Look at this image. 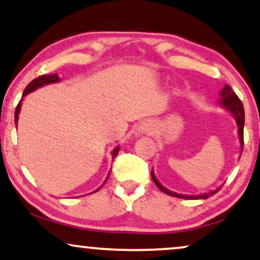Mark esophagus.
Returning a JSON list of instances; mask_svg holds the SVG:
<instances>
[{"label":"esophagus","mask_w":260,"mask_h":260,"mask_svg":"<svg viewBox=\"0 0 260 260\" xmlns=\"http://www.w3.org/2000/svg\"><path fill=\"white\" fill-rule=\"evenodd\" d=\"M141 130H142V131H146V133H147V131L149 130V127H148V124H143V125L141 126Z\"/></svg>","instance_id":"obj_1"}]
</instances>
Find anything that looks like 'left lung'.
<instances>
[{
    "label": "left lung",
    "mask_w": 260,
    "mask_h": 260,
    "mask_svg": "<svg viewBox=\"0 0 260 260\" xmlns=\"http://www.w3.org/2000/svg\"><path fill=\"white\" fill-rule=\"evenodd\" d=\"M221 104L224 107L231 111L232 113L234 114L235 118H237V123H238V127H239V137H240V144H241V151L242 148H244V125H245V112H244V106H242L241 100L239 99V96L235 94L233 89L231 88L228 85L224 86V88L221 90ZM151 178H153L155 185L160 188L161 191L165 192L166 194H170V196L173 197H178V198H184V200H207L212 194H215L216 192L220 190H215L209 192V193H204V194H200V196H184V194H178L174 193V192L168 191L167 188H165L162 185H161L159 181L156 180V178L154 177L153 172H151Z\"/></svg>",
    "instance_id": "1"
}]
</instances>
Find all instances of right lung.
I'll return each instance as SVG.
<instances>
[{
    "mask_svg": "<svg viewBox=\"0 0 260 260\" xmlns=\"http://www.w3.org/2000/svg\"><path fill=\"white\" fill-rule=\"evenodd\" d=\"M58 81H59V77L57 76V74H52V75H42V76L37 77V79L31 81V82H29L28 85H27V87H26L25 90H23V93H22V96H25L26 94H28L29 92H32V90L39 88V87H42L44 85H49V83H55V82H58ZM20 107H21V101H19L18 106H16V109H15V116H14L15 123H18ZM118 150H119V148H116V150L113 151V157H116ZM98 190H99V188H98Z\"/></svg>",
    "mask_w": 260,
    "mask_h": 260,
    "instance_id": "1",
    "label": "right lung"
}]
</instances>
